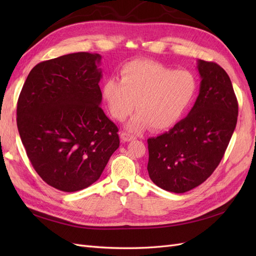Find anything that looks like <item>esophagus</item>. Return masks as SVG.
<instances>
[{
	"label": "esophagus",
	"mask_w": 256,
	"mask_h": 256,
	"mask_svg": "<svg viewBox=\"0 0 256 256\" xmlns=\"http://www.w3.org/2000/svg\"><path fill=\"white\" fill-rule=\"evenodd\" d=\"M120 138H122V142H130V141L134 140L136 138H134V136H131V134H127V132H122V134H120Z\"/></svg>",
	"instance_id": "1"
}]
</instances>
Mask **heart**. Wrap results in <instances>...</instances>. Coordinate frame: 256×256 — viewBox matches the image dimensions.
Instances as JSON below:
<instances>
[{
	"instance_id": "heart-1",
	"label": "heart",
	"mask_w": 256,
	"mask_h": 256,
	"mask_svg": "<svg viewBox=\"0 0 256 256\" xmlns=\"http://www.w3.org/2000/svg\"><path fill=\"white\" fill-rule=\"evenodd\" d=\"M198 88L196 76L176 70L157 62L134 60L120 69V81L108 79L102 97L114 118L122 120L136 113L127 124L131 131L150 127L164 130L182 118L194 100Z\"/></svg>"
}]
</instances>
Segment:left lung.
Listing matches in <instances>:
<instances>
[{"label":"left lung","instance_id":"obj_1","mask_svg":"<svg viewBox=\"0 0 256 256\" xmlns=\"http://www.w3.org/2000/svg\"><path fill=\"white\" fill-rule=\"evenodd\" d=\"M200 92L189 114L168 132L150 138V178L161 189L184 193L219 166L236 127L238 104L228 74L214 62L198 60Z\"/></svg>","mask_w":256,"mask_h":256}]
</instances>
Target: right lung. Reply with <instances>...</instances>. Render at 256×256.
<instances>
[{"label":"right lung","mask_w":256,"mask_h":256,"mask_svg":"<svg viewBox=\"0 0 256 256\" xmlns=\"http://www.w3.org/2000/svg\"><path fill=\"white\" fill-rule=\"evenodd\" d=\"M102 56L78 52L37 64L23 84L17 126L42 180L74 192L94 184L120 147L118 128L102 109Z\"/></svg>","instance_id":"add662e5"}]
</instances>
